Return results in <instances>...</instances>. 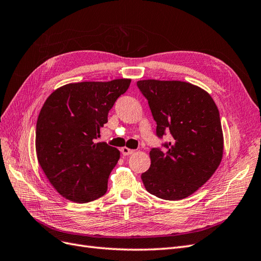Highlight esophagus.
I'll return each mask as SVG.
<instances>
[{"label":"esophagus","mask_w":261,"mask_h":261,"mask_svg":"<svg viewBox=\"0 0 261 261\" xmlns=\"http://www.w3.org/2000/svg\"><path fill=\"white\" fill-rule=\"evenodd\" d=\"M121 151H122V154H123V155H129V154L135 152V150L129 149V148H127V147H123V148L121 149Z\"/></svg>","instance_id":"obj_1"}]
</instances>
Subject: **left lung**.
Instances as JSON below:
<instances>
[{
  "label": "left lung",
  "instance_id": "8db88e82",
  "mask_svg": "<svg viewBox=\"0 0 261 261\" xmlns=\"http://www.w3.org/2000/svg\"><path fill=\"white\" fill-rule=\"evenodd\" d=\"M137 87L148 100L156 136L167 133L164 149L150 150L151 164L141 179L161 199L179 200L194 194L212 176L223 155L219 110L210 94L178 81L147 80Z\"/></svg>",
  "mask_w": 261,
  "mask_h": 261
}]
</instances>
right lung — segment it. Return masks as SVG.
Wrapping results in <instances>:
<instances>
[{
    "instance_id": "1",
    "label": "right lung",
    "mask_w": 261,
    "mask_h": 261,
    "mask_svg": "<svg viewBox=\"0 0 261 261\" xmlns=\"http://www.w3.org/2000/svg\"><path fill=\"white\" fill-rule=\"evenodd\" d=\"M130 80L68 84L53 91L38 116V162L64 198L80 203L96 200L108 191L110 173L120 151L94 143L117 98Z\"/></svg>"
}]
</instances>
